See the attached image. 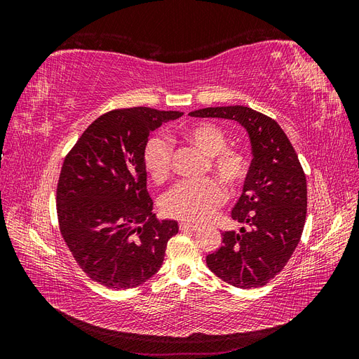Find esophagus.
Here are the masks:
<instances>
[{"instance_id": "34e87169", "label": "esophagus", "mask_w": 359, "mask_h": 359, "mask_svg": "<svg viewBox=\"0 0 359 359\" xmlns=\"http://www.w3.org/2000/svg\"><path fill=\"white\" fill-rule=\"evenodd\" d=\"M198 229H199V227L194 226V224H190V223H186V222L180 223V231L181 232H196Z\"/></svg>"}]
</instances>
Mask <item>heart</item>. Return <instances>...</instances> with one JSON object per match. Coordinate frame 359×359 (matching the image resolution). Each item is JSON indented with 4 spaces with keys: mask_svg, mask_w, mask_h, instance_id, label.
<instances>
[{
    "mask_svg": "<svg viewBox=\"0 0 359 359\" xmlns=\"http://www.w3.org/2000/svg\"><path fill=\"white\" fill-rule=\"evenodd\" d=\"M175 137H172V140ZM178 139L206 154V172L224 184L231 193L240 191L250 172V161L241 148L229 147L223 130L212 123H196L178 133ZM173 147L161 135L151 136L144 147L142 160L149 177L165 182L170 177ZM217 180L180 182L161 201V208L172 219L186 223H203L214 215L226 199L224 189Z\"/></svg>",
    "mask_w": 359,
    "mask_h": 359,
    "instance_id": "b5f03b06",
    "label": "heart"
}]
</instances>
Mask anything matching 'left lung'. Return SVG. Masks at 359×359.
Instances as JSON below:
<instances>
[{
  "label": "left lung",
  "instance_id": "1",
  "mask_svg": "<svg viewBox=\"0 0 359 359\" xmlns=\"http://www.w3.org/2000/svg\"><path fill=\"white\" fill-rule=\"evenodd\" d=\"M190 115L233 119L248 132L253 160L232 219L250 229L223 232L222 247L206 256V265L235 287H262L286 266L301 240L306 173L276 119L247 106L205 107Z\"/></svg>",
  "mask_w": 359,
  "mask_h": 359
}]
</instances>
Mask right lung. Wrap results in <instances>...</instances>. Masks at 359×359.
Masks as SVG:
<instances>
[{
    "instance_id": "right-lung-1",
    "label": "right lung",
    "mask_w": 359,
    "mask_h": 359,
    "mask_svg": "<svg viewBox=\"0 0 359 359\" xmlns=\"http://www.w3.org/2000/svg\"><path fill=\"white\" fill-rule=\"evenodd\" d=\"M182 112L114 109L88 126L64 158L57 186L60 232L91 280L126 290L160 269L175 220H157L142 153L149 133Z\"/></svg>"
}]
</instances>
